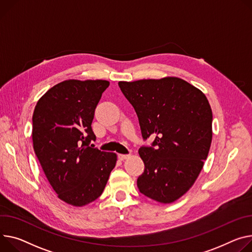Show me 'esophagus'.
Listing matches in <instances>:
<instances>
[{"label": "esophagus", "mask_w": 252, "mask_h": 252, "mask_svg": "<svg viewBox=\"0 0 252 252\" xmlns=\"http://www.w3.org/2000/svg\"><path fill=\"white\" fill-rule=\"evenodd\" d=\"M129 157V155H124V154H120L119 155V158L121 159V161H124V159L127 158Z\"/></svg>", "instance_id": "esophagus-1"}]
</instances>
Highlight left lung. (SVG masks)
<instances>
[{"mask_svg":"<svg viewBox=\"0 0 252 252\" xmlns=\"http://www.w3.org/2000/svg\"><path fill=\"white\" fill-rule=\"evenodd\" d=\"M134 108L144 141L139 154L145 164L136 185L142 194L171 203L194 184L212 141V110L207 97L178 77L120 81Z\"/></svg>","mask_w":252,"mask_h":252,"instance_id":"obj_1","label":"left lung"}]
</instances>
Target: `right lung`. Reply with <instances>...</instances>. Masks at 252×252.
Masks as SVG:
<instances>
[{"label":"right lung","instance_id":"obj_1","mask_svg":"<svg viewBox=\"0 0 252 252\" xmlns=\"http://www.w3.org/2000/svg\"><path fill=\"white\" fill-rule=\"evenodd\" d=\"M106 80H65L37 102L32 118L34 152L53 190L64 202L84 206L103 192L117 163L114 153L89 146Z\"/></svg>","mask_w":252,"mask_h":252}]
</instances>
